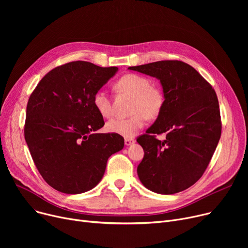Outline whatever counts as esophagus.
<instances>
[{"label": "esophagus", "mask_w": 248, "mask_h": 248, "mask_svg": "<svg viewBox=\"0 0 248 248\" xmlns=\"http://www.w3.org/2000/svg\"><path fill=\"white\" fill-rule=\"evenodd\" d=\"M124 144H125V146H132L133 144H135V140H133V139H125L124 140Z\"/></svg>", "instance_id": "obj_1"}]
</instances>
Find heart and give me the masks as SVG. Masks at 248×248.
<instances>
[{
  "instance_id": "b5f03b06",
  "label": "heart",
  "mask_w": 248,
  "mask_h": 248,
  "mask_svg": "<svg viewBox=\"0 0 248 248\" xmlns=\"http://www.w3.org/2000/svg\"><path fill=\"white\" fill-rule=\"evenodd\" d=\"M116 87L124 93L135 96L132 112L135 113L127 119H112L107 123L106 129L114 135L124 138H133L145 125L146 117L155 119L164 107L163 91L152 84L149 78L129 73L121 77ZM95 109L104 117L112 114L111 101L104 89H98L93 98Z\"/></svg>"
}]
</instances>
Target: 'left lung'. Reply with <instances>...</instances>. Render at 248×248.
Here are the masks:
<instances>
[{
	"label": "left lung",
	"instance_id": "8db88e82",
	"mask_svg": "<svg viewBox=\"0 0 248 248\" xmlns=\"http://www.w3.org/2000/svg\"><path fill=\"white\" fill-rule=\"evenodd\" d=\"M157 78L164 107L157 120L137 141L145 152L138 166L141 184L152 192L171 195L184 191L202 177L221 136L217 95L189 64L178 60L128 67ZM166 133L163 141L155 133Z\"/></svg>",
	"mask_w": 248,
	"mask_h": 248
}]
</instances>
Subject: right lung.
<instances>
[{
	"label": "right lung",
	"instance_id": "add662e5",
	"mask_svg": "<svg viewBox=\"0 0 248 248\" xmlns=\"http://www.w3.org/2000/svg\"><path fill=\"white\" fill-rule=\"evenodd\" d=\"M117 67L74 61L48 72L31 94L26 112L25 140L43 179L65 194L93 189L108 158L123 150L124 138L96 133L104 125L94 93Z\"/></svg>",
	"mask_w": 248,
	"mask_h": 248
}]
</instances>
